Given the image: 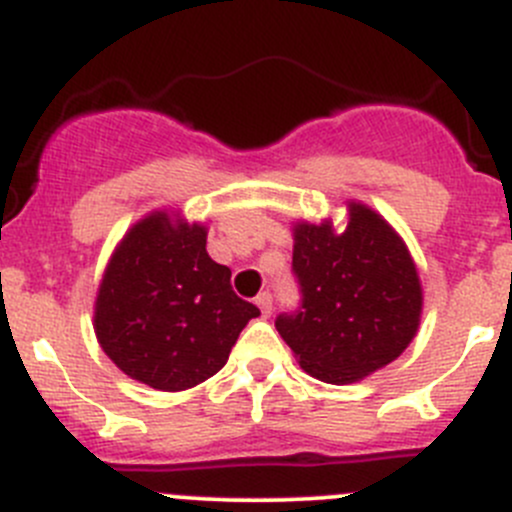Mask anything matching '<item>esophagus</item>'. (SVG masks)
Here are the masks:
<instances>
[{
  "mask_svg": "<svg viewBox=\"0 0 512 512\" xmlns=\"http://www.w3.org/2000/svg\"><path fill=\"white\" fill-rule=\"evenodd\" d=\"M255 302H257V307H260V312H262V315H270V312H272V295H270V292H260V295H257L255 297Z\"/></svg>",
  "mask_w": 512,
  "mask_h": 512,
  "instance_id": "obj_1",
  "label": "esophagus"
}]
</instances>
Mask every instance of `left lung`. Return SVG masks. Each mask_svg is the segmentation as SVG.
I'll use <instances>...</instances> for the list:
<instances>
[{
	"label": "left lung",
	"mask_w": 512,
	"mask_h": 512,
	"mask_svg": "<svg viewBox=\"0 0 512 512\" xmlns=\"http://www.w3.org/2000/svg\"><path fill=\"white\" fill-rule=\"evenodd\" d=\"M345 232L295 225L292 272L302 302L275 327L307 375L332 385L380 370L415 337L423 312L418 267L398 232L350 202Z\"/></svg>",
	"instance_id": "obj_1"
}]
</instances>
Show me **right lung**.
I'll return each mask as SVG.
<instances>
[{
    "label": "right lung",
    "instance_id": "obj_1",
    "mask_svg": "<svg viewBox=\"0 0 512 512\" xmlns=\"http://www.w3.org/2000/svg\"><path fill=\"white\" fill-rule=\"evenodd\" d=\"M197 222L152 212L114 250L97 302L94 332L132 380L177 393L220 372L242 327L260 315L235 295L230 267L205 250Z\"/></svg>",
    "mask_w": 512,
    "mask_h": 512
}]
</instances>
